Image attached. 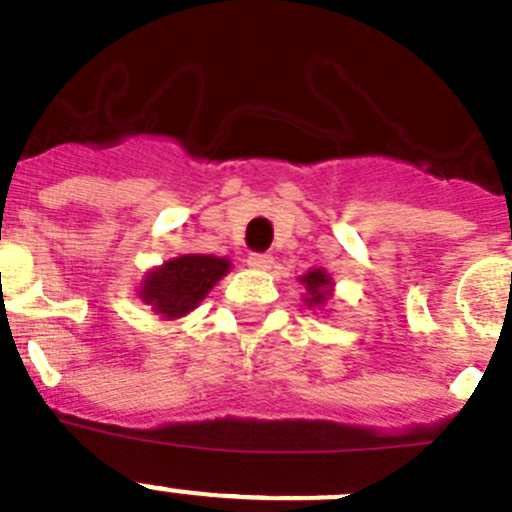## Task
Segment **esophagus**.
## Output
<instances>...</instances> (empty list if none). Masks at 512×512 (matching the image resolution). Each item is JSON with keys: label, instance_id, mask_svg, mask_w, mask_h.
Returning <instances> with one entry per match:
<instances>
[{"label": "esophagus", "instance_id": "34e87169", "mask_svg": "<svg viewBox=\"0 0 512 512\" xmlns=\"http://www.w3.org/2000/svg\"><path fill=\"white\" fill-rule=\"evenodd\" d=\"M247 265H250L252 270H270L272 255H265V252H252V255L247 257Z\"/></svg>", "mask_w": 512, "mask_h": 512}]
</instances>
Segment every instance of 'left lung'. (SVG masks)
I'll return each instance as SVG.
<instances>
[{
	"instance_id": "left-lung-1",
	"label": "left lung",
	"mask_w": 512,
	"mask_h": 512,
	"mask_svg": "<svg viewBox=\"0 0 512 512\" xmlns=\"http://www.w3.org/2000/svg\"><path fill=\"white\" fill-rule=\"evenodd\" d=\"M300 282H305V287H307V297H305V302L307 305H322V302L327 300V297H330V277L325 275V272L322 270H312V272H307L305 277H302Z\"/></svg>"
}]
</instances>
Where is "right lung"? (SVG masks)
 <instances>
[{
	"label": "right lung",
	"mask_w": 512,
	"mask_h": 512,
	"mask_svg": "<svg viewBox=\"0 0 512 512\" xmlns=\"http://www.w3.org/2000/svg\"><path fill=\"white\" fill-rule=\"evenodd\" d=\"M230 260L212 255H182L150 272L142 282V300L162 317L195 310L217 280L227 275Z\"/></svg>",
	"instance_id": "right-lung-1"
}]
</instances>
